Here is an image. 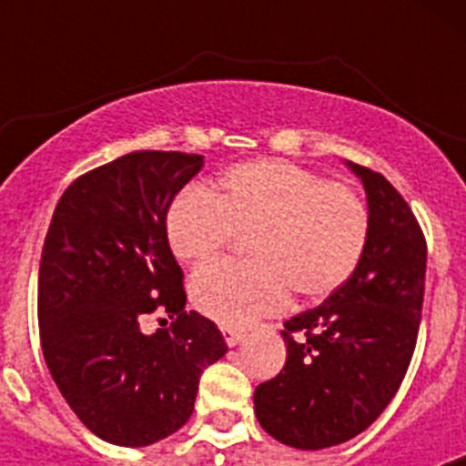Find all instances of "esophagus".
Returning a JSON list of instances; mask_svg holds the SVG:
<instances>
[{"mask_svg":"<svg viewBox=\"0 0 466 466\" xmlns=\"http://www.w3.org/2000/svg\"><path fill=\"white\" fill-rule=\"evenodd\" d=\"M224 339L228 348H236V345H240L247 339V333L240 331V329H224Z\"/></svg>","mask_w":466,"mask_h":466,"instance_id":"obj_1","label":"esophagus"}]
</instances>
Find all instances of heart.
<instances>
[{"label": "heart", "instance_id": "1", "mask_svg": "<svg viewBox=\"0 0 466 466\" xmlns=\"http://www.w3.org/2000/svg\"><path fill=\"white\" fill-rule=\"evenodd\" d=\"M167 242L182 261H208L249 233L247 261L198 268L191 299L224 327H247L289 299L319 300L360 268L371 240V212L355 187L287 160H247L228 167L214 196L182 188L166 219Z\"/></svg>", "mask_w": 466, "mask_h": 466}]
</instances>
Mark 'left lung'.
<instances>
[{
  "label": "left lung",
  "mask_w": 466,
  "mask_h": 466,
  "mask_svg": "<svg viewBox=\"0 0 466 466\" xmlns=\"http://www.w3.org/2000/svg\"><path fill=\"white\" fill-rule=\"evenodd\" d=\"M350 167L371 212L364 258L322 306L284 322L287 364L254 390L263 430L300 451L339 446L371 425L397 394L418 343L425 233L380 172Z\"/></svg>",
  "instance_id": "8db88e82"
}]
</instances>
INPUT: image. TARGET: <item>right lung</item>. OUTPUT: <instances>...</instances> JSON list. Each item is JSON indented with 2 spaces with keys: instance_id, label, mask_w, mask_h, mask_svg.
Here are the masks:
<instances>
[{
  "instance_id": "obj_1",
  "label": "right lung",
  "mask_w": 466,
  "mask_h": 466,
  "mask_svg": "<svg viewBox=\"0 0 466 466\" xmlns=\"http://www.w3.org/2000/svg\"><path fill=\"white\" fill-rule=\"evenodd\" d=\"M203 156L133 151L76 177L57 200L39 263L44 360L69 409L116 446H149L193 413L198 382L226 355L217 324L187 312L167 242L172 198ZM176 317L144 337L151 311Z\"/></svg>"
}]
</instances>
